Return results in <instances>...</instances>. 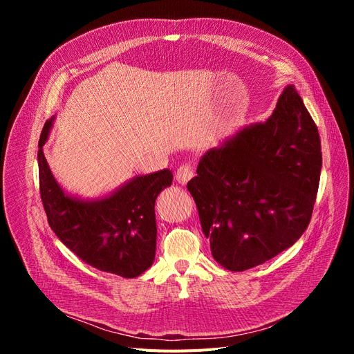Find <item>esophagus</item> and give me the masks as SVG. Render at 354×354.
Returning a JSON list of instances; mask_svg holds the SVG:
<instances>
[{"mask_svg": "<svg viewBox=\"0 0 354 354\" xmlns=\"http://www.w3.org/2000/svg\"><path fill=\"white\" fill-rule=\"evenodd\" d=\"M194 176H195V169L190 164L180 165L178 169H177V173H176V178H177L180 185H186L187 181Z\"/></svg>", "mask_w": 354, "mask_h": 354, "instance_id": "1", "label": "esophagus"}]
</instances>
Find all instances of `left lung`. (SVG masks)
<instances>
[{
	"label": "left lung",
	"mask_w": 354,
	"mask_h": 354,
	"mask_svg": "<svg viewBox=\"0 0 354 354\" xmlns=\"http://www.w3.org/2000/svg\"><path fill=\"white\" fill-rule=\"evenodd\" d=\"M320 169L317 127L288 85L269 120L208 151L187 183L214 260L243 272L292 246L312 218Z\"/></svg>",
	"instance_id": "obj_1"
}]
</instances>
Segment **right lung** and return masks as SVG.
Here are the masks:
<instances>
[{"label":"right lung","instance_id":"add662e5","mask_svg":"<svg viewBox=\"0 0 354 354\" xmlns=\"http://www.w3.org/2000/svg\"><path fill=\"white\" fill-rule=\"evenodd\" d=\"M51 121L38 143L39 194L48 224L57 238L94 269L137 277L155 260V201L173 183L169 169L131 180L108 198L80 201L68 196L53 177L42 146Z\"/></svg>","mask_w":354,"mask_h":354}]
</instances>
